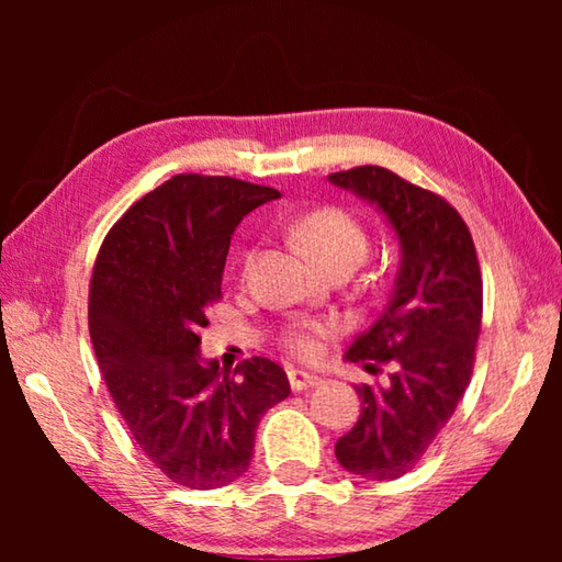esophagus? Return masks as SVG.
<instances>
[{
  "label": "esophagus",
  "instance_id": "obj_1",
  "mask_svg": "<svg viewBox=\"0 0 562 562\" xmlns=\"http://www.w3.org/2000/svg\"><path fill=\"white\" fill-rule=\"evenodd\" d=\"M288 379H290V386L292 392H304V389H312L317 386L322 379L317 374H310V372H300V369H290L288 372Z\"/></svg>",
  "mask_w": 562,
  "mask_h": 562
}]
</instances>
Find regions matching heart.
<instances>
[{
	"mask_svg": "<svg viewBox=\"0 0 562 562\" xmlns=\"http://www.w3.org/2000/svg\"><path fill=\"white\" fill-rule=\"evenodd\" d=\"M297 237L325 270L335 265H355L357 268L369 247L364 227L355 215L339 211V207H322V211L304 215L297 223ZM337 329V319L297 322L284 331V347L297 357H312L317 351L319 337L335 335Z\"/></svg>",
	"mask_w": 562,
	"mask_h": 562,
	"instance_id": "heart-1",
	"label": "heart"
}]
</instances>
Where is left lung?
Listing matches in <instances>:
<instances>
[{
	"instance_id": "obj_1",
	"label": "left lung",
	"mask_w": 562,
	"mask_h": 562,
	"mask_svg": "<svg viewBox=\"0 0 562 562\" xmlns=\"http://www.w3.org/2000/svg\"><path fill=\"white\" fill-rule=\"evenodd\" d=\"M384 217L398 243L389 302L345 359L374 372L394 364L389 386H357L361 414L335 443L341 469L367 481L402 479L456 412L471 382L483 284L461 215L429 190L379 166L331 173Z\"/></svg>"
}]
</instances>
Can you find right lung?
I'll return each mask as SVG.
<instances>
[{"label":"right lung","instance_id":"add662e5","mask_svg":"<svg viewBox=\"0 0 562 562\" xmlns=\"http://www.w3.org/2000/svg\"><path fill=\"white\" fill-rule=\"evenodd\" d=\"M274 188L176 176L111 227L93 265L89 331L119 414L150 463L211 491L250 469L262 414L290 394L280 364L252 357L221 369L198 329L221 300L231 235Z\"/></svg>","mask_w":562,"mask_h":562}]
</instances>
